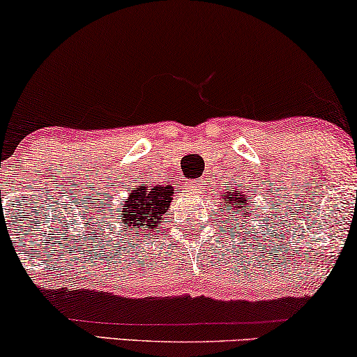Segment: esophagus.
I'll list each match as a JSON object with an SVG mask.
<instances>
[{"mask_svg": "<svg viewBox=\"0 0 357 357\" xmlns=\"http://www.w3.org/2000/svg\"><path fill=\"white\" fill-rule=\"evenodd\" d=\"M190 185H192V188H197V183L195 182H190Z\"/></svg>", "mask_w": 357, "mask_h": 357, "instance_id": "esophagus-1", "label": "esophagus"}]
</instances>
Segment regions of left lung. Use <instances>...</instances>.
Here are the masks:
<instances>
[{"label":"left lung","mask_w":357,"mask_h":357,"mask_svg":"<svg viewBox=\"0 0 357 357\" xmlns=\"http://www.w3.org/2000/svg\"><path fill=\"white\" fill-rule=\"evenodd\" d=\"M221 208L219 211L226 213L227 216H238L237 226L238 224H250L248 221L253 219V216H260L253 211V206L248 203V193L243 192V190H236V188H227L221 193ZM234 231V224H232ZM247 231V227H245Z\"/></svg>","instance_id":"1"}]
</instances>
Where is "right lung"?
<instances>
[{"label": "right lung", "mask_w": 357, "mask_h": 357, "mask_svg": "<svg viewBox=\"0 0 357 357\" xmlns=\"http://www.w3.org/2000/svg\"><path fill=\"white\" fill-rule=\"evenodd\" d=\"M174 193L172 185L164 187V185L149 183L148 180L141 182L136 188H128V198L116 214V219L121 222L116 237L120 241L123 238L133 241V236L149 237L158 232ZM135 241L139 238L135 237Z\"/></svg>", "instance_id": "obj_1"}]
</instances>
